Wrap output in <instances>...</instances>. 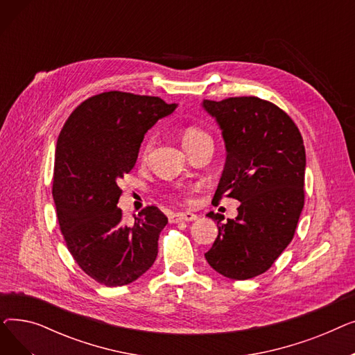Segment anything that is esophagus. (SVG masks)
I'll use <instances>...</instances> for the list:
<instances>
[{
	"label": "esophagus",
	"mask_w": 355,
	"mask_h": 355,
	"mask_svg": "<svg viewBox=\"0 0 355 355\" xmlns=\"http://www.w3.org/2000/svg\"><path fill=\"white\" fill-rule=\"evenodd\" d=\"M197 218V214L191 213V211H180V213H174L170 216V221L171 223H178V221H193Z\"/></svg>",
	"instance_id": "esophagus-1"
}]
</instances>
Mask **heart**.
<instances>
[{"label": "heart", "instance_id": "heart-1", "mask_svg": "<svg viewBox=\"0 0 355 355\" xmlns=\"http://www.w3.org/2000/svg\"><path fill=\"white\" fill-rule=\"evenodd\" d=\"M210 139L211 138L206 132V130H202L201 128L194 126V125H190L187 128H184V130H182V144H184V146H185V149H187V151H189V149L202 144V142L210 141ZM153 144H154V141L151 138L145 141V144L141 148V158H146L148 154L151 153Z\"/></svg>", "mask_w": 355, "mask_h": 355}]
</instances>
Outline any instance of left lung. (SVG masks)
<instances>
[{
  "label": "left lung",
  "mask_w": 355,
  "mask_h": 355,
  "mask_svg": "<svg viewBox=\"0 0 355 355\" xmlns=\"http://www.w3.org/2000/svg\"><path fill=\"white\" fill-rule=\"evenodd\" d=\"M218 122L227 158L211 202L240 201L234 220L210 211L218 236L204 254L223 276L265 273L292 241L305 201V146L292 118L257 96L204 101Z\"/></svg>",
  "instance_id": "obj_1"
}]
</instances>
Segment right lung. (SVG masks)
Segmentation results:
<instances>
[{"mask_svg": "<svg viewBox=\"0 0 355 355\" xmlns=\"http://www.w3.org/2000/svg\"><path fill=\"white\" fill-rule=\"evenodd\" d=\"M175 107L110 90L82 102L60 130L51 191L59 226L80 269L105 286L137 281L157 259L166 216L148 206L126 223L118 182L134 168L146 130Z\"/></svg>", "mask_w": 355, "mask_h": 355, "instance_id": "right-lung-1", "label": "right lung"}]
</instances>
